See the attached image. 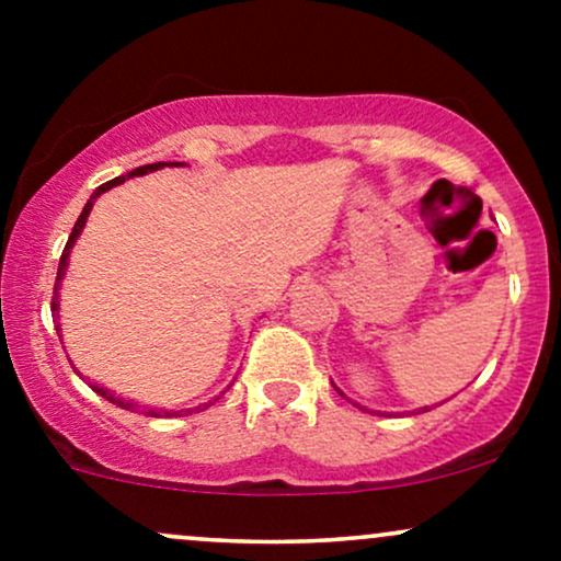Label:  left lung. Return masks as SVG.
Masks as SVG:
<instances>
[{"label": "left lung", "mask_w": 561, "mask_h": 561, "mask_svg": "<svg viewBox=\"0 0 561 561\" xmlns=\"http://www.w3.org/2000/svg\"><path fill=\"white\" fill-rule=\"evenodd\" d=\"M340 392V390H337ZM340 396H343V392H340ZM358 405V403H356ZM358 409H364V405H358ZM364 411H369V409H364ZM424 411H427V405H424ZM371 414H375V411H371Z\"/></svg>", "instance_id": "8db88e82"}]
</instances>
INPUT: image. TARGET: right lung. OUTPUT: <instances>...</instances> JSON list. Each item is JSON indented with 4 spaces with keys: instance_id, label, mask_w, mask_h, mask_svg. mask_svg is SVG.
<instances>
[{
    "instance_id": "right-lung-1",
    "label": "right lung",
    "mask_w": 561,
    "mask_h": 561,
    "mask_svg": "<svg viewBox=\"0 0 561 561\" xmlns=\"http://www.w3.org/2000/svg\"><path fill=\"white\" fill-rule=\"evenodd\" d=\"M163 165H184V163H150V165H139V169H134V171H128L126 176H115V179H111V182H105L102 186H96V190L92 192V197L87 199V205H83V210H81V216H79V221L73 224V231H70V237H68V244H66V250H62V255H60V266H57V279H55V295H53V319H55V330H57V337H60V287H62V276H66V272H68V259H70V250H73V244H76V240H79V234L83 231V227H87V218H89V210L94 208V203H96V197L102 195V192H107V190H113V186H118V184H124L126 179H131V176H145V173H152V171H160L163 169ZM76 369V366H73ZM79 371V369H76ZM89 388H92L96 396H102L105 398V401H111V403H115V405H121V409H126V411H134V414H137V411H145L147 416H186V414H192V411H203V409H208V405H214L218 398L224 396V390L221 396H216L214 401H208V403H199V405H195V409H182V411H173V409H156V405H139L137 401H131V398H124V396H118V392L115 390H107V388H102V385H96V382H89Z\"/></svg>"
}]
</instances>
